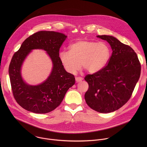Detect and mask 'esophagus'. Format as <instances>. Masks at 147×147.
Wrapping results in <instances>:
<instances>
[{"label": "esophagus", "mask_w": 147, "mask_h": 147, "mask_svg": "<svg viewBox=\"0 0 147 147\" xmlns=\"http://www.w3.org/2000/svg\"><path fill=\"white\" fill-rule=\"evenodd\" d=\"M83 80V78L82 77H76L75 78V80L76 82H80Z\"/></svg>", "instance_id": "esophagus-1"}]
</instances>
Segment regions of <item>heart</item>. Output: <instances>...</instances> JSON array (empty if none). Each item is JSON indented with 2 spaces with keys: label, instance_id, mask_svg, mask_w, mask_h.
Segmentation results:
<instances>
[{
  "label": "heart",
  "instance_id": "heart-1",
  "mask_svg": "<svg viewBox=\"0 0 147 147\" xmlns=\"http://www.w3.org/2000/svg\"><path fill=\"white\" fill-rule=\"evenodd\" d=\"M110 55V48L106 43L80 40L71 44L68 51L60 52L59 58L64 69L70 74H76L80 65L93 74L105 67Z\"/></svg>",
  "mask_w": 147,
  "mask_h": 147
}]
</instances>
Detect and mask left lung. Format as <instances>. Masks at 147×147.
<instances>
[{
    "label": "left lung",
    "mask_w": 147,
    "mask_h": 147,
    "mask_svg": "<svg viewBox=\"0 0 147 147\" xmlns=\"http://www.w3.org/2000/svg\"><path fill=\"white\" fill-rule=\"evenodd\" d=\"M97 37L108 42L113 53L103 69L85 76L89 88L84 97L91 109L108 113L119 109L129 100L140 76L141 65L129 46L111 36Z\"/></svg>",
    "instance_id": "obj_1"
}]
</instances>
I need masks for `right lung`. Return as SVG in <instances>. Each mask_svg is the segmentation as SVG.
Instances as JSON below:
<instances>
[{
	"instance_id": "add662e5",
	"label": "right lung",
	"mask_w": 147,
	"mask_h": 147,
	"mask_svg": "<svg viewBox=\"0 0 147 147\" xmlns=\"http://www.w3.org/2000/svg\"><path fill=\"white\" fill-rule=\"evenodd\" d=\"M67 36L53 31H40L28 37L12 57L9 75L13 97L24 109L37 114L49 113L63 101L68 89L75 83L74 75L67 72L59 58V49ZM33 49L47 51L53 64L49 78L38 86L25 84L21 75L22 64Z\"/></svg>"
}]
</instances>
